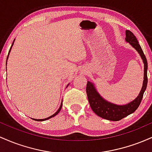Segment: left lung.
Segmentation results:
<instances>
[{
	"label": "left lung",
	"instance_id": "left-lung-1",
	"mask_svg": "<svg viewBox=\"0 0 152 152\" xmlns=\"http://www.w3.org/2000/svg\"><path fill=\"white\" fill-rule=\"evenodd\" d=\"M126 41L129 43L137 50L138 53L140 54L144 64V76L143 86L137 98L126 105H116V104H111L104 100L96 91L93 83L88 81L86 84V94L91 108L93 110L94 112L99 116L105 119L110 120V121H119L128 115L134 112L140 105L143 95L147 86L148 65L145 55L133 33L131 32L130 31H126Z\"/></svg>",
	"mask_w": 152,
	"mask_h": 152
}]
</instances>
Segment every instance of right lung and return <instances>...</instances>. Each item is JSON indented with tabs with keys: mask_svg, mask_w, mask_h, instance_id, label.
Instances as JSON below:
<instances>
[{
	"mask_svg": "<svg viewBox=\"0 0 152 152\" xmlns=\"http://www.w3.org/2000/svg\"><path fill=\"white\" fill-rule=\"evenodd\" d=\"M13 42H14V41H13ZM13 44H12V46H11V47H10V50H9V52L10 51V49H11V48H12V46H13ZM8 55H9V53H8ZM8 57H7V60H8ZM61 108H62V103H61V106H60V108H59V109H58V111H56V112L55 113V114H53V115H51V116H49V117H48V118H43V119H34V120H36V121H45V120H47V119H49V118H52V117H53V116H55L56 115H57L59 113V111H61Z\"/></svg>",
	"mask_w": 152,
	"mask_h": 152,
	"instance_id": "add662e5",
	"label": "right lung"
}]
</instances>
